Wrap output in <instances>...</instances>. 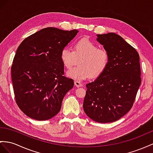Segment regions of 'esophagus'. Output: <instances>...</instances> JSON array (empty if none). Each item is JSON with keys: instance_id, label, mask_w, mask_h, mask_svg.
<instances>
[{"instance_id": "34e87169", "label": "esophagus", "mask_w": 153, "mask_h": 153, "mask_svg": "<svg viewBox=\"0 0 153 153\" xmlns=\"http://www.w3.org/2000/svg\"><path fill=\"white\" fill-rule=\"evenodd\" d=\"M74 85H75V86L76 87H81L82 86V83H81V82L78 81H74Z\"/></svg>"}]
</instances>
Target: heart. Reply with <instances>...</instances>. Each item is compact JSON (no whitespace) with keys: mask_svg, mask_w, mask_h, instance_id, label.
Returning a JSON list of instances; mask_svg holds the SVG:
<instances>
[{"mask_svg":"<svg viewBox=\"0 0 153 153\" xmlns=\"http://www.w3.org/2000/svg\"><path fill=\"white\" fill-rule=\"evenodd\" d=\"M61 60L66 68H70L76 63L77 59L81 58L78 65L69 70L66 75L76 81L87 79L90 77H97L107 69L110 61V56L106 50L100 49L94 42L87 39L77 41L74 51L68 47L62 48Z\"/></svg>","mask_w":153,"mask_h":153,"instance_id":"1","label":"heart"}]
</instances>
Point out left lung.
<instances>
[{
  "mask_svg": "<svg viewBox=\"0 0 153 153\" xmlns=\"http://www.w3.org/2000/svg\"><path fill=\"white\" fill-rule=\"evenodd\" d=\"M97 41L110 56L103 74L87 88L83 110L99 123H111L131 110L141 84L140 56L135 48L114 33L97 34Z\"/></svg>",
  "mask_w": 153,
  "mask_h": 153,
  "instance_id": "1",
  "label": "left lung"
}]
</instances>
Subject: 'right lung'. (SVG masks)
<instances>
[{"mask_svg": "<svg viewBox=\"0 0 153 153\" xmlns=\"http://www.w3.org/2000/svg\"><path fill=\"white\" fill-rule=\"evenodd\" d=\"M79 31L52 27L26 38L16 51L11 68L15 101L31 118L44 121L60 111L74 81L64 75L60 54Z\"/></svg>", "mask_w": 153, "mask_h": 153, "instance_id": "right-lung-1", "label": "right lung"}]
</instances>
